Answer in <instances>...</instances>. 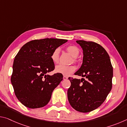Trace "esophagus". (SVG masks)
Here are the masks:
<instances>
[{
    "label": "esophagus",
    "instance_id": "34e87169",
    "mask_svg": "<svg viewBox=\"0 0 127 127\" xmlns=\"http://www.w3.org/2000/svg\"><path fill=\"white\" fill-rule=\"evenodd\" d=\"M68 79V77L65 76H63V79H64V80H66V79Z\"/></svg>",
    "mask_w": 127,
    "mask_h": 127
}]
</instances>
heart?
I'll use <instances>...</instances> for the list:
<instances>
[{
  "label": "heart",
  "instance_id": "obj_1",
  "mask_svg": "<svg viewBox=\"0 0 127 127\" xmlns=\"http://www.w3.org/2000/svg\"><path fill=\"white\" fill-rule=\"evenodd\" d=\"M66 51L71 55L73 58H76L78 57L79 53V49L77 46L74 45H70L68 46L66 48ZM59 53L60 49L59 48L55 49L53 52L51 54V58L52 61L54 63H58L59 61ZM74 62H76V59H73ZM76 70V67L74 65H64L62 64H59L55 66V73L58 74H61L64 76H68L72 73L74 72Z\"/></svg>",
  "mask_w": 127,
  "mask_h": 127
}]
</instances>
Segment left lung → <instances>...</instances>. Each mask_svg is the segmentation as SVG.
Masks as SVG:
<instances>
[{
    "instance_id": "left-lung-1",
    "label": "left lung",
    "mask_w": 127,
    "mask_h": 127,
    "mask_svg": "<svg viewBox=\"0 0 127 127\" xmlns=\"http://www.w3.org/2000/svg\"><path fill=\"white\" fill-rule=\"evenodd\" d=\"M83 50V63L75 75L81 79L69 77L71 83L67 92L70 105L81 113L97 109L106 99L112 88L113 69L109 55L97 43L76 41Z\"/></svg>"
}]
</instances>
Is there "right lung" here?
Returning a JSON list of instances; mask_svg holds the SVG:
<instances>
[{"label": "right lung", "mask_w": 127, "mask_h": 127, "mask_svg": "<svg viewBox=\"0 0 127 127\" xmlns=\"http://www.w3.org/2000/svg\"><path fill=\"white\" fill-rule=\"evenodd\" d=\"M67 41L59 38L34 40L25 44L13 65L11 83L18 100L30 109L44 107L63 80L62 74H47L54 69L51 58L55 49Z\"/></svg>", "instance_id": "right-lung-1"}]
</instances>
